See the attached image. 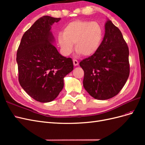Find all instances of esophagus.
Masks as SVG:
<instances>
[{"label":"esophagus","instance_id":"obj_1","mask_svg":"<svg viewBox=\"0 0 145 145\" xmlns=\"http://www.w3.org/2000/svg\"><path fill=\"white\" fill-rule=\"evenodd\" d=\"M73 63H74V66H77L78 65V62L77 60L74 59L73 60Z\"/></svg>","mask_w":145,"mask_h":145}]
</instances>
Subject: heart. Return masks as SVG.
Here are the masks:
<instances>
[{
    "mask_svg": "<svg viewBox=\"0 0 145 145\" xmlns=\"http://www.w3.org/2000/svg\"><path fill=\"white\" fill-rule=\"evenodd\" d=\"M103 36V28L98 22L77 20L66 26L63 32L59 33L57 39L64 54H71L74 44L77 52L87 57L97 51Z\"/></svg>",
    "mask_w": 145,
    "mask_h": 145,
    "instance_id": "obj_1",
    "label": "heart"
}]
</instances>
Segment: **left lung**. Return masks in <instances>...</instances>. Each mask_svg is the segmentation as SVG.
I'll use <instances>...</instances> for the list:
<instances>
[{"mask_svg":"<svg viewBox=\"0 0 145 145\" xmlns=\"http://www.w3.org/2000/svg\"><path fill=\"white\" fill-rule=\"evenodd\" d=\"M97 51L80 62L84 71L83 84L95 99L114 97L124 86L129 75V49L123 35L109 20Z\"/></svg>","mask_w":145,"mask_h":145,"instance_id":"obj_1","label":"left lung"}]
</instances>
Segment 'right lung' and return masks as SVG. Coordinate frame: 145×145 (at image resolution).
I'll return each mask as SVG.
<instances>
[{
    "mask_svg": "<svg viewBox=\"0 0 145 145\" xmlns=\"http://www.w3.org/2000/svg\"><path fill=\"white\" fill-rule=\"evenodd\" d=\"M60 20L39 18L24 33L17 50L19 83L37 102L54 100L63 89V78L73 70L72 59L61 55L52 44L51 25Z\"/></svg>",
    "mask_w": 145,
    "mask_h": 145,
    "instance_id": "1",
    "label": "right lung"
}]
</instances>
